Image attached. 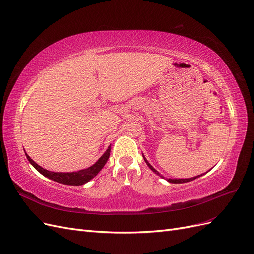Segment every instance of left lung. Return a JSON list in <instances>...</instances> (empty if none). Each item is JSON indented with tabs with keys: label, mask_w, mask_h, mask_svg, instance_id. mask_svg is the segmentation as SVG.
Masks as SVG:
<instances>
[{
	"label": "left lung",
	"mask_w": 254,
	"mask_h": 254,
	"mask_svg": "<svg viewBox=\"0 0 254 254\" xmlns=\"http://www.w3.org/2000/svg\"><path fill=\"white\" fill-rule=\"evenodd\" d=\"M143 157H144V156H143ZM144 160H145L146 164H147V165L150 167V170H151L152 172H155L156 174L159 175V173L155 170V168H153V167L147 162V160H146L145 158H144ZM200 176H202V175H198L197 177H194V178H190H190H189V179H168L167 181H168V182H172V183H184V182H189V181H191V180H195L196 178H198V177H200Z\"/></svg>",
	"instance_id": "1"
}]
</instances>
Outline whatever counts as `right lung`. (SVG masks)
Wrapping results in <instances>:
<instances>
[{
	"instance_id": "1",
	"label": "right lung",
	"mask_w": 254,
	"mask_h": 254,
	"mask_svg": "<svg viewBox=\"0 0 254 254\" xmlns=\"http://www.w3.org/2000/svg\"><path fill=\"white\" fill-rule=\"evenodd\" d=\"M25 155L30 164H32L38 172L42 174L43 176L48 177V178L59 183L68 184V186H82V184L90 181L92 178H94V177L101 172L102 168L105 166L110 156V146L108 147V149L106 150L104 155L98 159V161L95 164L86 168V170H81V171L73 172V173H54V172L47 171L41 166L38 165L35 161L30 159L27 153H25Z\"/></svg>"
}]
</instances>
